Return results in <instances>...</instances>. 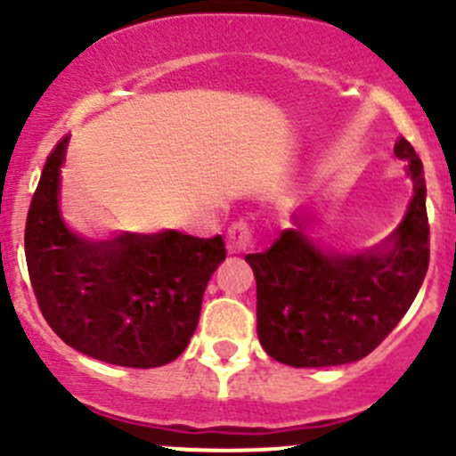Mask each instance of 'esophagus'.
<instances>
[{
  "label": "esophagus",
  "mask_w": 456,
  "mask_h": 456,
  "mask_svg": "<svg viewBox=\"0 0 456 456\" xmlns=\"http://www.w3.org/2000/svg\"><path fill=\"white\" fill-rule=\"evenodd\" d=\"M254 247V232L247 223H233L227 232L229 254H247Z\"/></svg>",
  "instance_id": "obj_1"
}]
</instances>
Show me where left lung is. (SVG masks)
Segmentation results:
<instances>
[{
    "instance_id": "1",
    "label": "left lung",
    "mask_w": 456,
    "mask_h": 456,
    "mask_svg": "<svg viewBox=\"0 0 456 456\" xmlns=\"http://www.w3.org/2000/svg\"><path fill=\"white\" fill-rule=\"evenodd\" d=\"M395 156L408 160L414 196L399 227L363 254L325 251L294 216L263 254H247L256 276V316L263 350L291 368H331L368 356L417 298L430 263L426 178L405 138Z\"/></svg>"
}]
</instances>
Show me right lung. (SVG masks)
I'll use <instances>...</instances> for the list:
<instances>
[{
	"instance_id": "right-lung-1",
	"label": "right lung",
	"mask_w": 456,
	"mask_h": 456,
	"mask_svg": "<svg viewBox=\"0 0 456 456\" xmlns=\"http://www.w3.org/2000/svg\"><path fill=\"white\" fill-rule=\"evenodd\" d=\"M69 135L42 169L28 218L26 265L37 305L66 346L122 368H160L187 350L223 236L122 232L88 240L64 223L60 169Z\"/></svg>"
}]
</instances>
